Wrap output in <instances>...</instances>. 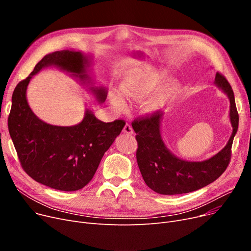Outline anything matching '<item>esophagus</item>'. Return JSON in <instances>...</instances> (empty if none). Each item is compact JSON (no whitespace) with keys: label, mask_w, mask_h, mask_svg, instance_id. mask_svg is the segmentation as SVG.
Returning <instances> with one entry per match:
<instances>
[{"label":"esophagus","mask_w":251,"mask_h":251,"mask_svg":"<svg viewBox=\"0 0 251 251\" xmlns=\"http://www.w3.org/2000/svg\"><path fill=\"white\" fill-rule=\"evenodd\" d=\"M123 132L128 134V135H131L133 134V129H132V126H131L130 124H126L123 128Z\"/></svg>","instance_id":"1"}]
</instances>
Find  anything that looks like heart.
I'll return each instance as SVG.
<instances>
[{"label": "heart", "mask_w": 251, "mask_h": 251, "mask_svg": "<svg viewBox=\"0 0 251 251\" xmlns=\"http://www.w3.org/2000/svg\"><path fill=\"white\" fill-rule=\"evenodd\" d=\"M167 71L156 68L130 74L125 77L120 85L121 92L117 90H113L110 92V101L117 110L124 111L127 108V101L125 97L135 100H142L156 85H159L165 79H167ZM178 89L179 84L176 81H170L164 84L141 102V112L146 115H150L160 111L174 98Z\"/></svg>", "instance_id": "obj_1"}]
</instances>
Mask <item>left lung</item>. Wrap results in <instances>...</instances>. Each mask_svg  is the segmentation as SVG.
Segmentation results:
<instances>
[{
    "label": "left lung",
    "mask_w": 251,
    "mask_h": 251,
    "mask_svg": "<svg viewBox=\"0 0 251 251\" xmlns=\"http://www.w3.org/2000/svg\"><path fill=\"white\" fill-rule=\"evenodd\" d=\"M215 85L230 100V122L232 134L226 147L214 156L202 162L182 160L171 151L163 140L161 123L163 112L159 111L132 123L136 133L138 149L137 164L147 185L156 193L175 195L201 189L217 180L227 169L231 159V148L238 130L239 116L236 109L234 92L227 79L216 74Z\"/></svg>",
    "instance_id": "1"
}]
</instances>
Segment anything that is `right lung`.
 <instances>
[{
	"instance_id": "obj_1",
	"label": "right lung",
	"mask_w": 251,
	"mask_h": 251,
	"mask_svg": "<svg viewBox=\"0 0 251 251\" xmlns=\"http://www.w3.org/2000/svg\"><path fill=\"white\" fill-rule=\"evenodd\" d=\"M90 63L89 56L79 50L51 52L17 84L12 96L8 128L23 170L36 182L61 191H75L87 185L125 122L104 123L86 109L80 123L73 126L50 125L32 112L26 99V89L32 76L54 66L86 85L97 101L101 103L107 99L108 91L103 86H94L88 74Z\"/></svg>"
}]
</instances>
